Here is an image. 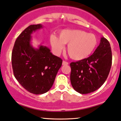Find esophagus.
Segmentation results:
<instances>
[{"label":"esophagus","instance_id":"esophagus-1","mask_svg":"<svg viewBox=\"0 0 121 121\" xmlns=\"http://www.w3.org/2000/svg\"><path fill=\"white\" fill-rule=\"evenodd\" d=\"M68 64H69V63L68 62L65 61H63V62H62V65H67Z\"/></svg>","mask_w":121,"mask_h":121}]
</instances>
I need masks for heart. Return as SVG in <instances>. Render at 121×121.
Here are the masks:
<instances>
[{"label":"heart","instance_id":"1","mask_svg":"<svg viewBox=\"0 0 121 121\" xmlns=\"http://www.w3.org/2000/svg\"><path fill=\"white\" fill-rule=\"evenodd\" d=\"M51 44L57 53L68 44L67 51L72 59L81 60L89 56L96 47L97 40L93 34L81 30L65 29L60 32L59 38L54 34L50 37Z\"/></svg>","mask_w":121,"mask_h":121}]
</instances>
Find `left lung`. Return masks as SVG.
Returning a JSON list of instances; mask_svg holds the SVG:
<instances>
[{
  "label": "left lung",
  "mask_w": 121,
  "mask_h": 121,
  "mask_svg": "<svg viewBox=\"0 0 121 121\" xmlns=\"http://www.w3.org/2000/svg\"><path fill=\"white\" fill-rule=\"evenodd\" d=\"M109 42L105 38L90 57L71 62L70 81L77 92L87 94L97 90L105 82L112 63Z\"/></svg>",
  "instance_id": "1"
}]
</instances>
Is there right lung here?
<instances>
[{
	"mask_svg": "<svg viewBox=\"0 0 121 121\" xmlns=\"http://www.w3.org/2000/svg\"><path fill=\"white\" fill-rule=\"evenodd\" d=\"M43 27L29 26L17 37L12 52V65L16 79L32 94H44L51 88L62 60L52 55L46 46L35 49L30 44L31 34Z\"/></svg>",
	"mask_w": 121,
	"mask_h": 121,
	"instance_id": "right-lung-1",
	"label": "right lung"
}]
</instances>
